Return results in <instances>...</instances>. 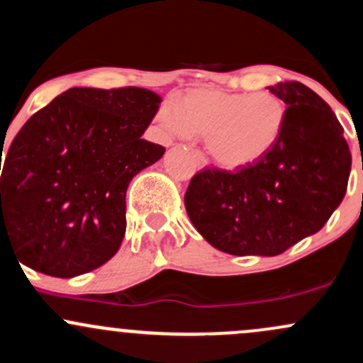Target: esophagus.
Instances as JSON below:
<instances>
[{
	"label": "esophagus",
	"instance_id": "obj_1",
	"mask_svg": "<svg viewBox=\"0 0 363 363\" xmlns=\"http://www.w3.org/2000/svg\"><path fill=\"white\" fill-rule=\"evenodd\" d=\"M192 157H194V161H196V164H197L199 167H206V166H208V159H206L204 155H202L201 150L194 149V150H192Z\"/></svg>",
	"mask_w": 363,
	"mask_h": 363
}]
</instances>
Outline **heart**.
Here are the masks:
<instances>
[{
    "label": "heart",
    "mask_w": 363,
    "mask_h": 363,
    "mask_svg": "<svg viewBox=\"0 0 363 363\" xmlns=\"http://www.w3.org/2000/svg\"><path fill=\"white\" fill-rule=\"evenodd\" d=\"M169 136L202 135L218 164L237 169L255 164L275 149L287 123V105L272 93H232L201 88L157 112Z\"/></svg>",
    "instance_id": "1"
}]
</instances>
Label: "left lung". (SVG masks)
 I'll return each instance as SVG.
<instances>
[{
    "mask_svg": "<svg viewBox=\"0 0 363 363\" xmlns=\"http://www.w3.org/2000/svg\"><path fill=\"white\" fill-rule=\"evenodd\" d=\"M268 89L287 105L275 149L235 171L204 167L185 192L197 232L233 256H277L317 233L348 186L352 154L333 108L298 81Z\"/></svg>",
    "mask_w": 363,
    "mask_h": 363,
    "instance_id": "8db88e82",
    "label": "left lung"
}]
</instances>
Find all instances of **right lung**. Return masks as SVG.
<instances>
[{
	"mask_svg": "<svg viewBox=\"0 0 363 363\" xmlns=\"http://www.w3.org/2000/svg\"><path fill=\"white\" fill-rule=\"evenodd\" d=\"M161 102L145 88L76 86L38 111L5 157L1 245L60 279L107 263L126 232L128 185L166 152L142 138Z\"/></svg>",
	"mask_w": 363,
	"mask_h": 363,
	"instance_id": "right-lung-1",
	"label": "right lung"
}]
</instances>
